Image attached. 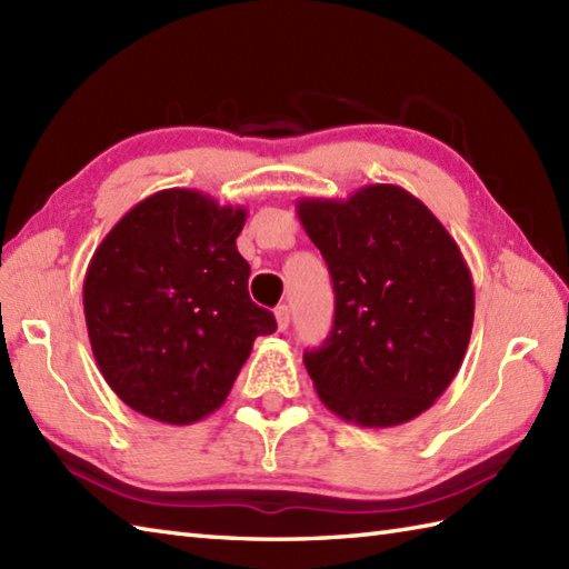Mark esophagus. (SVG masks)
Returning a JSON list of instances; mask_svg holds the SVG:
<instances>
[{
    "label": "esophagus",
    "mask_w": 569,
    "mask_h": 569,
    "mask_svg": "<svg viewBox=\"0 0 569 569\" xmlns=\"http://www.w3.org/2000/svg\"><path fill=\"white\" fill-rule=\"evenodd\" d=\"M273 316H276L278 332H286L288 330V322H291V310H288V306H278Z\"/></svg>",
    "instance_id": "34e87169"
}]
</instances>
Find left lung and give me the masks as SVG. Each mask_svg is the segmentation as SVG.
I'll return each instance as SVG.
<instances>
[{
    "mask_svg": "<svg viewBox=\"0 0 569 569\" xmlns=\"http://www.w3.org/2000/svg\"><path fill=\"white\" fill-rule=\"evenodd\" d=\"M296 210L335 288L332 332L303 357L320 401L361 428L418 418L457 377L475 322L457 241L391 183L300 198Z\"/></svg>",
    "mask_w": 569,
    "mask_h": 569,
    "instance_id": "1",
    "label": "left lung"
}]
</instances>
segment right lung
<instances>
[{"label": "right lung", "instance_id": "right-lung-1", "mask_svg": "<svg viewBox=\"0 0 569 569\" xmlns=\"http://www.w3.org/2000/svg\"><path fill=\"white\" fill-rule=\"evenodd\" d=\"M244 208L168 188L137 202L94 249L82 308L94 361L137 413L190 426L220 408L273 312L251 303L237 251Z\"/></svg>", "mask_w": 569, "mask_h": 569}]
</instances>
